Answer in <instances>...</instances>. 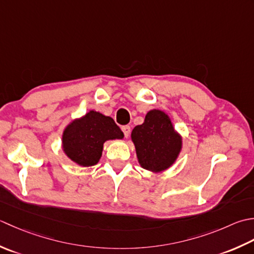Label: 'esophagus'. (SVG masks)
I'll list each match as a JSON object with an SVG mask.
<instances>
[{"instance_id": "esophagus-1", "label": "esophagus", "mask_w": 254, "mask_h": 254, "mask_svg": "<svg viewBox=\"0 0 254 254\" xmlns=\"http://www.w3.org/2000/svg\"><path fill=\"white\" fill-rule=\"evenodd\" d=\"M122 130H123L124 134H125V137L128 138L129 134H130V127H129V126H123L122 127Z\"/></svg>"}]
</instances>
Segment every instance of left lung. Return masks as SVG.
<instances>
[{"instance_id": "1", "label": "left lung", "mask_w": 254, "mask_h": 254, "mask_svg": "<svg viewBox=\"0 0 254 254\" xmlns=\"http://www.w3.org/2000/svg\"><path fill=\"white\" fill-rule=\"evenodd\" d=\"M131 140L140 167L153 173L172 167L183 147L182 136L170 116L156 108L147 113L143 124L132 129Z\"/></svg>"}]
</instances>
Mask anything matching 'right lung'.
<instances>
[{
    "label": "right lung",
    "mask_w": 254,
    "mask_h": 254,
    "mask_svg": "<svg viewBox=\"0 0 254 254\" xmlns=\"http://www.w3.org/2000/svg\"><path fill=\"white\" fill-rule=\"evenodd\" d=\"M123 138V131L112 117L92 110L64 127L61 144L71 161L80 167H92L100 161L106 141Z\"/></svg>",
    "instance_id": "obj_1"
}]
</instances>
